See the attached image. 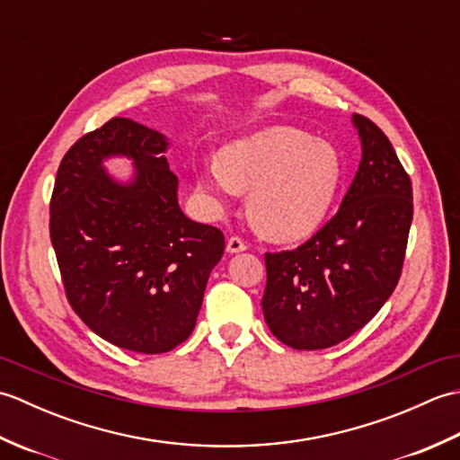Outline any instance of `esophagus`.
Segmentation results:
<instances>
[{
	"instance_id": "obj_1",
	"label": "esophagus",
	"mask_w": 460,
	"mask_h": 460,
	"mask_svg": "<svg viewBox=\"0 0 460 460\" xmlns=\"http://www.w3.org/2000/svg\"><path fill=\"white\" fill-rule=\"evenodd\" d=\"M247 249V243L243 241L241 237H231V239H227V252H241V251H245Z\"/></svg>"
}]
</instances>
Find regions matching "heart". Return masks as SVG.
Here are the masks:
<instances>
[{
  "label": "heart",
  "mask_w": 460,
  "mask_h": 460,
  "mask_svg": "<svg viewBox=\"0 0 460 460\" xmlns=\"http://www.w3.org/2000/svg\"><path fill=\"white\" fill-rule=\"evenodd\" d=\"M341 181L334 146L295 126H270L225 146L219 162L203 164L198 185L215 203L251 190L249 215L275 241L310 235L324 221Z\"/></svg>",
  "instance_id": "b5f03b06"
}]
</instances>
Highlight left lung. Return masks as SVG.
<instances>
[{"mask_svg": "<svg viewBox=\"0 0 460 460\" xmlns=\"http://www.w3.org/2000/svg\"><path fill=\"white\" fill-rule=\"evenodd\" d=\"M361 162L338 213L295 251L267 252L262 314L295 349H324L364 328L395 290L413 219L411 180L392 142L351 116Z\"/></svg>", "mask_w": 460, "mask_h": 460, "instance_id": "left-lung-1", "label": "left lung"}]
</instances>
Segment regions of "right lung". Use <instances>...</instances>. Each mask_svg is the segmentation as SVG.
<instances>
[{"label":"right lung","mask_w":460,"mask_h":460,"mask_svg":"<svg viewBox=\"0 0 460 460\" xmlns=\"http://www.w3.org/2000/svg\"><path fill=\"white\" fill-rule=\"evenodd\" d=\"M168 140L130 119L84 134L61 160L51 195V243L73 310L111 344L164 354L188 340L213 267L217 227L188 219ZM114 155L133 160L130 182L105 173Z\"/></svg>","instance_id":"add662e5"}]
</instances>
